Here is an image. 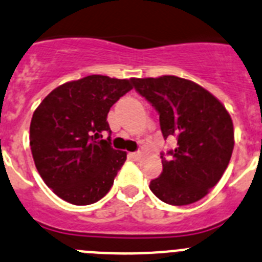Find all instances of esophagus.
Masks as SVG:
<instances>
[{
	"mask_svg": "<svg viewBox=\"0 0 262 262\" xmlns=\"http://www.w3.org/2000/svg\"><path fill=\"white\" fill-rule=\"evenodd\" d=\"M142 152L140 151H138V152H133V154H129V157H131V159L133 160H140V157H142Z\"/></svg>",
	"mask_w": 262,
	"mask_h": 262,
	"instance_id": "esophagus-1",
	"label": "esophagus"
}]
</instances>
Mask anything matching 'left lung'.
<instances>
[{"instance_id":"obj_1","label":"left lung","mask_w":262,"mask_h":262,"mask_svg":"<svg viewBox=\"0 0 262 262\" xmlns=\"http://www.w3.org/2000/svg\"><path fill=\"white\" fill-rule=\"evenodd\" d=\"M134 88L159 113L164 139L177 145L161 154L163 172L149 189L163 202L184 206L200 201L219 182L233 151V124L210 92L176 76L131 78Z\"/></svg>"}]
</instances>
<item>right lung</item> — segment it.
Listing matches in <instances>:
<instances>
[{"mask_svg": "<svg viewBox=\"0 0 262 262\" xmlns=\"http://www.w3.org/2000/svg\"><path fill=\"white\" fill-rule=\"evenodd\" d=\"M133 89L131 80L92 75L53 89L30 124L39 174L53 193L85 206L105 196L127 154L111 147L110 107ZM107 132V139L102 134Z\"/></svg>", "mask_w": 262, "mask_h": 262, "instance_id": "1", "label": "right lung"}]
</instances>
